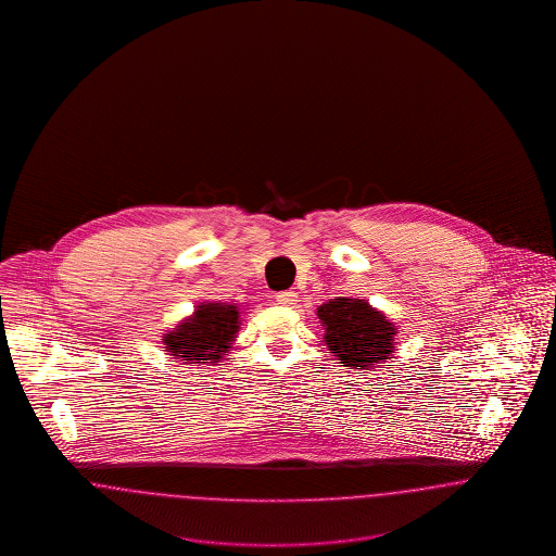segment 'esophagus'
Segmentation results:
<instances>
[{"label":"esophagus","instance_id":"34e87169","mask_svg":"<svg viewBox=\"0 0 556 556\" xmlns=\"http://www.w3.org/2000/svg\"><path fill=\"white\" fill-rule=\"evenodd\" d=\"M275 302L277 304H281V306H291V304H295L298 302V293L295 291H281V293H277L275 295Z\"/></svg>","mask_w":556,"mask_h":556}]
</instances>
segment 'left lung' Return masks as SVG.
Here are the masks:
<instances>
[{
  "label": "left lung",
  "instance_id": "8db88e82",
  "mask_svg": "<svg viewBox=\"0 0 556 556\" xmlns=\"http://www.w3.org/2000/svg\"><path fill=\"white\" fill-rule=\"evenodd\" d=\"M325 325V344L344 367H363L386 363L394 352L396 329L367 302L336 298L318 308Z\"/></svg>",
  "mask_w": 556,
  "mask_h": 556
}]
</instances>
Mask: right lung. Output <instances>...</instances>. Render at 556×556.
<instances>
[{
  "label": "right lung",
  "mask_w": 556,
  "mask_h": 556,
  "mask_svg": "<svg viewBox=\"0 0 556 556\" xmlns=\"http://www.w3.org/2000/svg\"><path fill=\"white\" fill-rule=\"evenodd\" d=\"M239 327L238 306L202 304L164 338L166 352L184 361H218L233 342Z\"/></svg>",
  "instance_id": "right-lung-1"
}]
</instances>
